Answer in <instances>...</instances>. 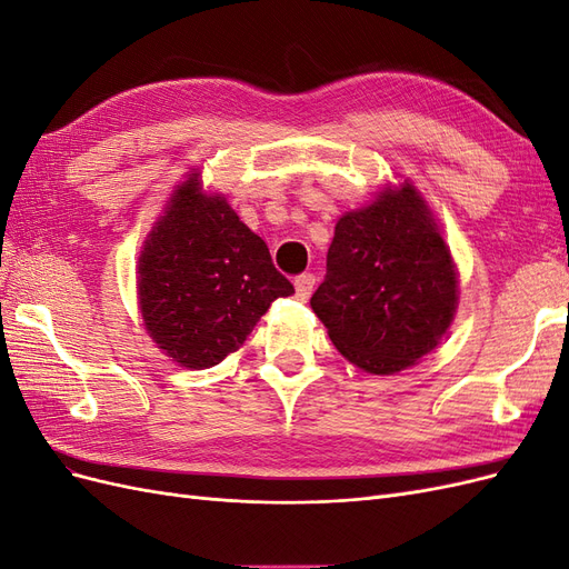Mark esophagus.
<instances>
[{"label":"esophagus","instance_id":"obj_1","mask_svg":"<svg viewBox=\"0 0 569 569\" xmlns=\"http://www.w3.org/2000/svg\"><path fill=\"white\" fill-rule=\"evenodd\" d=\"M295 287H297V297L299 299H308L313 295V287H316V274H311V272H303V274H299V278L295 280Z\"/></svg>","mask_w":569,"mask_h":569}]
</instances>
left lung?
<instances>
[{
	"mask_svg": "<svg viewBox=\"0 0 569 569\" xmlns=\"http://www.w3.org/2000/svg\"><path fill=\"white\" fill-rule=\"evenodd\" d=\"M456 291L451 251L422 197L403 184L339 218L311 306L343 358L391 375L437 349Z\"/></svg>",
	"mask_w": 569,
	"mask_h": 569,
	"instance_id": "8db88e82",
	"label": "left lung"
}]
</instances>
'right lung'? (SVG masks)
Instances as JSON below:
<instances>
[{
  "label": "right lung",
  "instance_id": "add662e5",
  "mask_svg": "<svg viewBox=\"0 0 569 569\" xmlns=\"http://www.w3.org/2000/svg\"><path fill=\"white\" fill-rule=\"evenodd\" d=\"M149 337L182 368L203 370L237 351L270 303L295 295L270 251L230 209L182 182L151 230L137 268Z\"/></svg>",
  "mask_w": 569,
  "mask_h": 569
}]
</instances>
